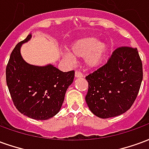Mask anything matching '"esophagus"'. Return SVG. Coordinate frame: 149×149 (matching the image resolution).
<instances>
[{
    "mask_svg": "<svg viewBox=\"0 0 149 149\" xmlns=\"http://www.w3.org/2000/svg\"><path fill=\"white\" fill-rule=\"evenodd\" d=\"M75 77H83L84 75H83V73L81 72L80 71H76L75 72Z\"/></svg>",
    "mask_w": 149,
    "mask_h": 149,
    "instance_id": "esophagus-1",
    "label": "esophagus"
}]
</instances>
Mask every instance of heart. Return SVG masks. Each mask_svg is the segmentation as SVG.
Listing matches in <instances>:
<instances>
[{
  "mask_svg": "<svg viewBox=\"0 0 149 149\" xmlns=\"http://www.w3.org/2000/svg\"><path fill=\"white\" fill-rule=\"evenodd\" d=\"M109 47L105 41H98L97 37H87L75 40L70 46L71 53L64 54L68 61L75 58H85L88 68H95L103 64L109 53Z\"/></svg>",
  "mask_w": 149,
  "mask_h": 149,
  "instance_id": "obj_1",
  "label": "heart"
}]
</instances>
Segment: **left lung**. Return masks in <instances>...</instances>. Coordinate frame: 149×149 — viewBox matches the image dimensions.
<instances>
[{
	"mask_svg": "<svg viewBox=\"0 0 149 149\" xmlns=\"http://www.w3.org/2000/svg\"><path fill=\"white\" fill-rule=\"evenodd\" d=\"M85 79L88 82L85 100L94 115L107 119L125 113L134 103L143 79L137 49H116L105 65Z\"/></svg>",
	"mask_w": 149,
	"mask_h": 149,
	"instance_id": "8db88e82",
	"label": "left lung"
}]
</instances>
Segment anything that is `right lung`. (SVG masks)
Instances as JSON below:
<instances>
[{
  "label": "right lung",
  "mask_w": 149,
  "mask_h": 149,
  "mask_svg": "<svg viewBox=\"0 0 149 149\" xmlns=\"http://www.w3.org/2000/svg\"><path fill=\"white\" fill-rule=\"evenodd\" d=\"M31 37L29 34L13 50L6 67V82L18 111L29 118L43 120L61 110L75 72H62L52 65L36 66L24 61L21 47Z\"/></svg>",
  "instance_id": "right-lung-1"
}]
</instances>
